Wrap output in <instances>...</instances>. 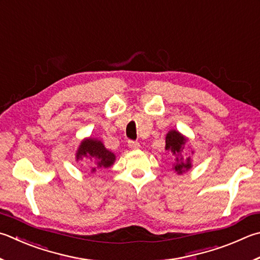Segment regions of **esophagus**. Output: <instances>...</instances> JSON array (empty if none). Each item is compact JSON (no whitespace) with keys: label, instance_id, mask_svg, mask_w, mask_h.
Masks as SVG:
<instances>
[{"label":"esophagus","instance_id":"34e87169","mask_svg":"<svg viewBox=\"0 0 260 260\" xmlns=\"http://www.w3.org/2000/svg\"><path fill=\"white\" fill-rule=\"evenodd\" d=\"M128 146L131 149L136 150V149H140V143L135 142V141H128Z\"/></svg>","mask_w":260,"mask_h":260}]
</instances>
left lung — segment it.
<instances>
[{
	"instance_id": "1",
	"label": "left lung",
	"mask_w": 260,
	"mask_h": 260,
	"mask_svg": "<svg viewBox=\"0 0 260 260\" xmlns=\"http://www.w3.org/2000/svg\"><path fill=\"white\" fill-rule=\"evenodd\" d=\"M186 138L179 133V132L172 129L166 135V149L171 152L174 157V168L177 174H183L187 172L192 167L191 158H185L182 151L184 149V144L186 143Z\"/></svg>"
}]
</instances>
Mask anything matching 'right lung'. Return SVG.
I'll use <instances>...</instances> for the list:
<instances>
[{"label":"right lung","mask_w":260,"mask_h":260,"mask_svg":"<svg viewBox=\"0 0 260 260\" xmlns=\"http://www.w3.org/2000/svg\"><path fill=\"white\" fill-rule=\"evenodd\" d=\"M83 158L91 161V173H96L98 171L111 167L116 160V155L108 150L101 141L89 138L83 140L77 150L76 160Z\"/></svg>","instance_id":"1"}]
</instances>
